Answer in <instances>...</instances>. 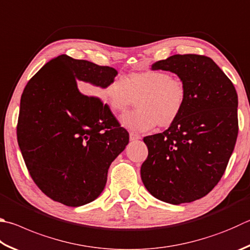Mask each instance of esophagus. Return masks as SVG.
<instances>
[{"instance_id": "obj_1", "label": "esophagus", "mask_w": 250, "mask_h": 250, "mask_svg": "<svg viewBox=\"0 0 250 250\" xmlns=\"http://www.w3.org/2000/svg\"><path fill=\"white\" fill-rule=\"evenodd\" d=\"M140 139H142V135H140L138 133H134V132L130 133V140L131 141H135V140H140Z\"/></svg>"}]
</instances>
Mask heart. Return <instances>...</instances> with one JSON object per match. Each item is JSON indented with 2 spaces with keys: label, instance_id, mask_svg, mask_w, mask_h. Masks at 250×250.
<instances>
[{
  "label": "heart",
  "instance_id": "b5f03b06",
  "mask_svg": "<svg viewBox=\"0 0 250 250\" xmlns=\"http://www.w3.org/2000/svg\"><path fill=\"white\" fill-rule=\"evenodd\" d=\"M113 112H125L138 101L137 111L121 117V124L132 131L145 132L156 125L167 128L178 119L187 99L184 82L167 72H132L116 78L104 90Z\"/></svg>",
  "mask_w": 250,
  "mask_h": 250
}]
</instances>
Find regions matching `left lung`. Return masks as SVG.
<instances>
[{"mask_svg":"<svg viewBox=\"0 0 250 250\" xmlns=\"http://www.w3.org/2000/svg\"><path fill=\"white\" fill-rule=\"evenodd\" d=\"M152 70L178 75L187 99L168 129L143 139L148 155L141 166V178L158 200L192 202L215 187L229 164L238 134L237 93L206 56L175 54L154 63Z\"/></svg>","mask_w":250,"mask_h":250,"instance_id":"1","label":"left lung"}]
</instances>
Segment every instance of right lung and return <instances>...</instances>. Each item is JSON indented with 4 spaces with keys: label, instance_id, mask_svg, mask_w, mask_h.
Segmentation results:
<instances>
[{
    "label": "right lung",
    "instance_id": "obj_1",
    "mask_svg": "<svg viewBox=\"0 0 250 250\" xmlns=\"http://www.w3.org/2000/svg\"><path fill=\"white\" fill-rule=\"evenodd\" d=\"M118 72L65 54L44 64L21 98L17 141L31 178L53 201L80 207L103 192L111 163L129 143L107 104L92 94L106 88Z\"/></svg>",
    "mask_w": 250,
    "mask_h": 250
}]
</instances>
